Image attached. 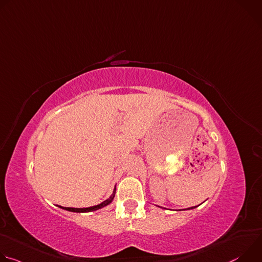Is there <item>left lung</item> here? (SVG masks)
<instances>
[{
    "label": "left lung",
    "mask_w": 262,
    "mask_h": 262,
    "mask_svg": "<svg viewBox=\"0 0 262 262\" xmlns=\"http://www.w3.org/2000/svg\"><path fill=\"white\" fill-rule=\"evenodd\" d=\"M195 207H197V206H194V207H191V208H188V209H192V208H195Z\"/></svg>",
    "instance_id": "8db88e82"
}]
</instances>
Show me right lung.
Listing matches in <instances>:
<instances>
[{
	"label": "right lung",
	"mask_w": 262,
	"mask_h": 262,
	"mask_svg": "<svg viewBox=\"0 0 262 262\" xmlns=\"http://www.w3.org/2000/svg\"><path fill=\"white\" fill-rule=\"evenodd\" d=\"M115 192H116V188H115L113 194L111 195V197H110L108 199H106V200L103 201L102 203H100V204H98V205H95V206H91V207H87V208H72V207H63V206H60V205H59V207H60V208H63V209H66V210H68V211H73V212H89V211H94V210H97V209H99V208H101V207L106 206L107 204H110L112 201H113V199H114V197H115Z\"/></svg>",
	"instance_id": "obj_1"
}]
</instances>
